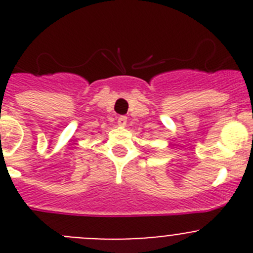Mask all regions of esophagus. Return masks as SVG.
<instances>
[{"label": "esophagus", "instance_id": "obj_1", "mask_svg": "<svg viewBox=\"0 0 253 253\" xmlns=\"http://www.w3.org/2000/svg\"><path fill=\"white\" fill-rule=\"evenodd\" d=\"M118 125L119 126H125L126 125V116H119L118 118Z\"/></svg>", "mask_w": 253, "mask_h": 253}]
</instances>
